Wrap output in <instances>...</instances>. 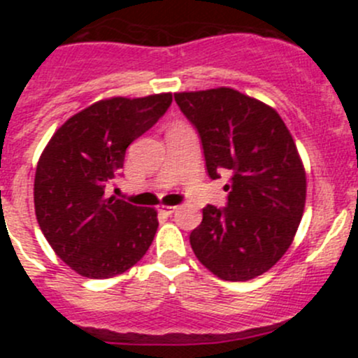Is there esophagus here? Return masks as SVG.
Masks as SVG:
<instances>
[{
    "mask_svg": "<svg viewBox=\"0 0 358 358\" xmlns=\"http://www.w3.org/2000/svg\"><path fill=\"white\" fill-rule=\"evenodd\" d=\"M159 211L169 216V215H173V213L176 211V206H161V208H159Z\"/></svg>",
    "mask_w": 358,
    "mask_h": 358,
    "instance_id": "esophagus-1",
    "label": "esophagus"
}]
</instances>
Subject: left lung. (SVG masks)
<instances>
[{
    "label": "left lung",
    "mask_w": 358,
    "mask_h": 358,
    "mask_svg": "<svg viewBox=\"0 0 358 358\" xmlns=\"http://www.w3.org/2000/svg\"><path fill=\"white\" fill-rule=\"evenodd\" d=\"M199 133L209 178L230 173L225 208L208 204L190 232L197 259L223 280L272 268L301 222L306 176L289 129L272 107L232 88L175 93Z\"/></svg>",
    "instance_id": "1"
}]
</instances>
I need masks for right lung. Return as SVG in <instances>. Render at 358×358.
I'll use <instances>...</instances> for the list:
<instances>
[{"mask_svg":"<svg viewBox=\"0 0 358 358\" xmlns=\"http://www.w3.org/2000/svg\"><path fill=\"white\" fill-rule=\"evenodd\" d=\"M171 93L100 100L67 119L39 157L34 208L60 259L88 279H109L138 263L152 244L157 213L106 190L121 175L129 143L171 106Z\"/></svg>","mask_w":358,"mask_h":358,"instance_id":"right-lung-1","label":"right lung"}]
</instances>
